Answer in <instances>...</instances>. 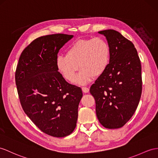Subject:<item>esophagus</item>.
Segmentation results:
<instances>
[{
  "instance_id": "obj_1",
  "label": "esophagus",
  "mask_w": 158,
  "mask_h": 158,
  "mask_svg": "<svg viewBox=\"0 0 158 158\" xmlns=\"http://www.w3.org/2000/svg\"><path fill=\"white\" fill-rule=\"evenodd\" d=\"M82 91L84 93H88L89 92V88L87 87H82Z\"/></svg>"
}]
</instances>
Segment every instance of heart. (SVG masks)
<instances>
[{"label":"heart","instance_id":"1","mask_svg":"<svg viewBox=\"0 0 158 158\" xmlns=\"http://www.w3.org/2000/svg\"><path fill=\"white\" fill-rule=\"evenodd\" d=\"M110 61V48L103 38H84L69 46L66 54L57 56L56 65L61 74L69 82L74 80L76 72L81 71L75 80L76 84H87L94 77L102 75Z\"/></svg>","mask_w":158,"mask_h":158}]
</instances>
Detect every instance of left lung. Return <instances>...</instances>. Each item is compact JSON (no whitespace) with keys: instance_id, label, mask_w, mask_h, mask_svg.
Listing matches in <instances>:
<instances>
[{"instance_id":"1","label":"left lung","mask_w":158,"mask_h":158,"mask_svg":"<svg viewBox=\"0 0 158 158\" xmlns=\"http://www.w3.org/2000/svg\"><path fill=\"white\" fill-rule=\"evenodd\" d=\"M110 48V61L106 72L90 87L101 124L108 129L122 127L139 105L142 91L141 66L131 41L113 29L98 31Z\"/></svg>"}]
</instances>
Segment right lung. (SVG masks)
Returning <instances> with one entry per match:
<instances>
[{
  "label": "right lung",
  "instance_id": "1",
  "mask_svg": "<svg viewBox=\"0 0 158 158\" xmlns=\"http://www.w3.org/2000/svg\"><path fill=\"white\" fill-rule=\"evenodd\" d=\"M74 37L53 34L33 40L19 57L15 81L26 114L44 133L56 137L71 134L76 126L82 91L57 70L60 49Z\"/></svg>",
  "mask_w": 158,
  "mask_h": 158
}]
</instances>
